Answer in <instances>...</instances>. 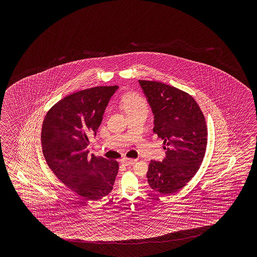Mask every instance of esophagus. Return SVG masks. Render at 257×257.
<instances>
[{
    "label": "esophagus",
    "mask_w": 257,
    "mask_h": 257,
    "mask_svg": "<svg viewBox=\"0 0 257 257\" xmlns=\"http://www.w3.org/2000/svg\"><path fill=\"white\" fill-rule=\"evenodd\" d=\"M137 160L134 159L123 158L120 161L121 164L123 165H132V164H136Z\"/></svg>",
    "instance_id": "1"
}]
</instances>
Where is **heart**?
<instances>
[{"mask_svg": "<svg viewBox=\"0 0 257 257\" xmlns=\"http://www.w3.org/2000/svg\"><path fill=\"white\" fill-rule=\"evenodd\" d=\"M121 106L126 113L137 110L147 109V104L145 100L136 93H128L121 100Z\"/></svg>", "mask_w": 257, "mask_h": 257, "instance_id": "b5f03b06", "label": "heart"}]
</instances>
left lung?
I'll use <instances>...</instances> for the list:
<instances>
[{
	"label": "left lung",
	"instance_id": "left-lung-1",
	"mask_svg": "<svg viewBox=\"0 0 257 257\" xmlns=\"http://www.w3.org/2000/svg\"><path fill=\"white\" fill-rule=\"evenodd\" d=\"M153 115V132L164 140L165 158L152 161L147 173L152 189L179 191L196 175L207 147L205 117L188 93L163 82L139 81Z\"/></svg>",
	"mask_w": 257,
	"mask_h": 257
}]
</instances>
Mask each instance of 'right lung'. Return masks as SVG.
<instances>
[{
  "instance_id": "add662e5",
  "label": "right lung",
  "mask_w": 257,
  "mask_h": 257,
  "mask_svg": "<svg viewBox=\"0 0 257 257\" xmlns=\"http://www.w3.org/2000/svg\"><path fill=\"white\" fill-rule=\"evenodd\" d=\"M118 86H99L66 96L44 119L41 142L49 168L65 186L89 201L113 189L116 161L89 155V138L96 136L104 110Z\"/></svg>"
}]
</instances>
